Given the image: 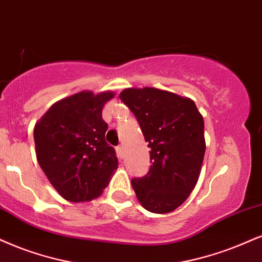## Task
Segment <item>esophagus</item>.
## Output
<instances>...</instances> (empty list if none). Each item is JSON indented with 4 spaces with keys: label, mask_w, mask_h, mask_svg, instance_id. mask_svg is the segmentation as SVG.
I'll return each instance as SVG.
<instances>
[{
    "label": "esophagus",
    "mask_w": 262,
    "mask_h": 262,
    "mask_svg": "<svg viewBox=\"0 0 262 262\" xmlns=\"http://www.w3.org/2000/svg\"><path fill=\"white\" fill-rule=\"evenodd\" d=\"M124 150H125L124 146H119L118 148H116V151H118V154H119V156H120V157L124 156Z\"/></svg>",
    "instance_id": "obj_1"
}]
</instances>
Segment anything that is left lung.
<instances>
[{"instance_id":"1","label":"left lung","mask_w":262,"mask_h":262,"mask_svg":"<svg viewBox=\"0 0 262 262\" xmlns=\"http://www.w3.org/2000/svg\"><path fill=\"white\" fill-rule=\"evenodd\" d=\"M150 148L149 172L131 183L141 205L167 214L185 203L198 182L205 154L204 119L195 103L176 93L130 87L120 93Z\"/></svg>"}]
</instances>
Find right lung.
Here are the masks:
<instances>
[{
  "instance_id": "right-lung-1",
  "label": "right lung",
  "mask_w": 262,
  "mask_h": 262,
  "mask_svg": "<svg viewBox=\"0 0 262 262\" xmlns=\"http://www.w3.org/2000/svg\"><path fill=\"white\" fill-rule=\"evenodd\" d=\"M114 92L81 91L54 103L35 124V151L53 188L68 202H90L103 193L118 158L105 142L103 106Z\"/></svg>"
}]
</instances>
